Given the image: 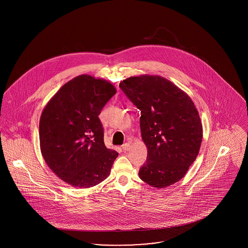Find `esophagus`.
<instances>
[{"label": "esophagus", "mask_w": 248, "mask_h": 248, "mask_svg": "<svg viewBox=\"0 0 248 248\" xmlns=\"http://www.w3.org/2000/svg\"><path fill=\"white\" fill-rule=\"evenodd\" d=\"M122 149H123L124 152H128L130 149H131V145H130L129 143H125V144L123 145Z\"/></svg>", "instance_id": "obj_1"}]
</instances>
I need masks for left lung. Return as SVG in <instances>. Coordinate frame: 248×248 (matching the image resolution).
<instances>
[{
    "label": "left lung",
    "instance_id": "left-lung-1",
    "mask_svg": "<svg viewBox=\"0 0 248 248\" xmlns=\"http://www.w3.org/2000/svg\"><path fill=\"white\" fill-rule=\"evenodd\" d=\"M121 89L140 108L147 162L139 173L150 186L162 189L186 175L202 139L199 112L189 94L159 75L131 76Z\"/></svg>",
    "mask_w": 248,
    "mask_h": 248
}]
</instances>
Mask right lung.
Instances as JSON below:
<instances>
[{
    "label": "right lung",
    "mask_w": 248,
    "mask_h": 248,
    "mask_svg": "<svg viewBox=\"0 0 248 248\" xmlns=\"http://www.w3.org/2000/svg\"><path fill=\"white\" fill-rule=\"evenodd\" d=\"M115 86L88 74L65 83L44 108L40 149L49 168L72 187L87 189L109 176L118 153L108 149L98 115Z\"/></svg>",
    "instance_id": "add662e5"
}]
</instances>
